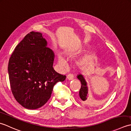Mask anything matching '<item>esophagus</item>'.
Masks as SVG:
<instances>
[{"instance_id":"1","label":"esophagus","mask_w":131,"mask_h":131,"mask_svg":"<svg viewBox=\"0 0 131 131\" xmlns=\"http://www.w3.org/2000/svg\"><path fill=\"white\" fill-rule=\"evenodd\" d=\"M67 79L68 80H72L73 79V74H68L67 76Z\"/></svg>"}]
</instances>
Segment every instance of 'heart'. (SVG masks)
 <instances>
[{"label": "heart", "instance_id": "heart-1", "mask_svg": "<svg viewBox=\"0 0 131 131\" xmlns=\"http://www.w3.org/2000/svg\"><path fill=\"white\" fill-rule=\"evenodd\" d=\"M86 60H88V59H86ZM60 62L62 63H63V64L64 63V61H63V60L62 59H60Z\"/></svg>", "mask_w": 131, "mask_h": 131}]
</instances>
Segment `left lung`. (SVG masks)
<instances>
[{"label":"left lung","mask_w":131,"mask_h":131,"mask_svg":"<svg viewBox=\"0 0 131 131\" xmlns=\"http://www.w3.org/2000/svg\"><path fill=\"white\" fill-rule=\"evenodd\" d=\"M77 79H78L81 82V88L79 91V95L80 97L81 100L83 101L84 102H87L88 101V87L86 82L84 79V77L82 74H79L77 76Z\"/></svg>","instance_id":"1"}]
</instances>
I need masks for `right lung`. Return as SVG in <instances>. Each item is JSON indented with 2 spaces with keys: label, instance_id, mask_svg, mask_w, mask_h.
Wrapping results in <instances>:
<instances>
[{
  "label": "right lung",
  "instance_id": "obj_1",
  "mask_svg": "<svg viewBox=\"0 0 131 131\" xmlns=\"http://www.w3.org/2000/svg\"><path fill=\"white\" fill-rule=\"evenodd\" d=\"M39 32L31 31L18 43L9 60L10 89L24 107L37 109L51 97L53 88L66 76L52 67L54 54Z\"/></svg>",
  "mask_w": 131,
  "mask_h": 131
}]
</instances>
